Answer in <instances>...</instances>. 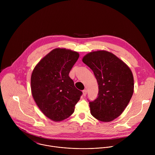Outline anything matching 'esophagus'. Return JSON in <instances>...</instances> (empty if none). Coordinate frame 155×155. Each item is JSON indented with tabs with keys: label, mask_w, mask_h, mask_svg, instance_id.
<instances>
[{
	"label": "esophagus",
	"mask_w": 155,
	"mask_h": 155,
	"mask_svg": "<svg viewBox=\"0 0 155 155\" xmlns=\"http://www.w3.org/2000/svg\"><path fill=\"white\" fill-rule=\"evenodd\" d=\"M86 94H87V91H86V90H84L83 91V96H86Z\"/></svg>",
	"instance_id": "esophagus-1"
}]
</instances>
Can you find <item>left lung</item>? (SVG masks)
Listing matches in <instances>:
<instances>
[{
    "instance_id": "8db88e82",
    "label": "left lung",
    "mask_w": 155,
    "mask_h": 155,
    "mask_svg": "<svg viewBox=\"0 0 155 155\" xmlns=\"http://www.w3.org/2000/svg\"><path fill=\"white\" fill-rule=\"evenodd\" d=\"M94 72L99 85L98 97L90 102L91 114L102 122L118 117L134 93V77L129 66L111 52L98 50L82 59Z\"/></svg>"
}]
</instances>
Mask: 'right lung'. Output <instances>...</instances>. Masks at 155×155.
Segmentation results:
<instances>
[{"instance_id":"add662e5","label":"right lung","mask_w":155,"mask_h":155,"mask_svg":"<svg viewBox=\"0 0 155 155\" xmlns=\"http://www.w3.org/2000/svg\"><path fill=\"white\" fill-rule=\"evenodd\" d=\"M78 58L77 51L55 48L44 56L32 71L33 99L41 112L52 121H61L69 117L82 94L69 76Z\"/></svg>"}]
</instances>
